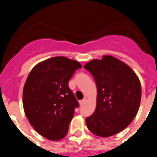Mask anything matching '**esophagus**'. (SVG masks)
<instances>
[{
	"label": "esophagus",
	"mask_w": 157,
	"mask_h": 157,
	"mask_svg": "<svg viewBox=\"0 0 157 157\" xmlns=\"http://www.w3.org/2000/svg\"><path fill=\"white\" fill-rule=\"evenodd\" d=\"M86 102V98H84V99H82V100H81V101H79V105H84V104H85Z\"/></svg>",
	"instance_id": "obj_1"
}]
</instances>
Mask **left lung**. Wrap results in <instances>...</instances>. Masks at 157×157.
Wrapping results in <instances>:
<instances>
[{
    "mask_svg": "<svg viewBox=\"0 0 157 157\" xmlns=\"http://www.w3.org/2000/svg\"><path fill=\"white\" fill-rule=\"evenodd\" d=\"M84 67L94 76L98 88L96 109L86 120L87 128L102 138L121 132L139 109V78L127 63L112 56L93 59Z\"/></svg>",
    "mask_w": 157,
    "mask_h": 157,
    "instance_id": "8db88e82",
    "label": "left lung"
}]
</instances>
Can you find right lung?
<instances>
[{
  "label": "right lung",
  "instance_id": "add662e5",
  "mask_svg": "<svg viewBox=\"0 0 157 157\" xmlns=\"http://www.w3.org/2000/svg\"><path fill=\"white\" fill-rule=\"evenodd\" d=\"M80 67L76 60L55 56L37 63L27 76L23 92L25 115L33 128L50 141L67 135L78 107L68 82Z\"/></svg>",
  "mask_w": 157,
  "mask_h": 157
}]
</instances>
